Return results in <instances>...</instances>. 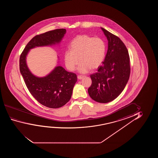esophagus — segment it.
Instances as JSON below:
<instances>
[{
	"label": "esophagus",
	"mask_w": 158,
	"mask_h": 158,
	"mask_svg": "<svg viewBox=\"0 0 158 158\" xmlns=\"http://www.w3.org/2000/svg\"><path fill=\"white\" fill-rule=\"evenodd\" d=\"M84 77V76H81V75H79L78 76V79H82V78Z\"/></svg>",
	"instance_id": "obj_1"
}]
</instances>
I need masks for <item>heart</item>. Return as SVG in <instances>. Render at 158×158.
I'll list each match as a JSON object with an SVG mask.
<instances>
[{"instance_id": "heart-1", "label": "heart", "mask_w": 158, "mask_h": 158, "mask_svg": "<svg viewBox=\"0 0 158 158\" xmlns=\"http://www.w3.org/2000/svg\"><path fill=\"white\" fill-rule=\"evenodd\" d=\"M71 50L64 52V61L67 69L73 71L80 60L78 71L87 73L95 69L102 65L106 54V44L99 37L80 35L76 37L70 44ZM80 59H79L78 58Z\"/></svg>"}]
</instances>
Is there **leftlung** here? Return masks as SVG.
Wrapping results in <instances>:
<instances>
[{
  "label": "left lung",
  "mask_w": 158,
  "mask_h": 158,
  "mask_svg": "<svg viewBox=\"0 0 158 158\" xmlns=\"http://www.w3.org/2000/svg\"><path fill=\"white\" fill-rule=\"evenodd\" d=\"M108 40V50L103 65L90 75V97L100 103L112 102L125 89L130 78V56L125 45L115 35L102 28Z\"/></svg>",
  "instance_id": "8db88e82"
}]
</instances>
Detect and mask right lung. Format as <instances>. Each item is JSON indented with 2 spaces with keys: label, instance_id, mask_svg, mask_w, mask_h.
<instances>
[{
  "label": "right lung",
  "instance_id": "add662e5",
  "mask_svg": "<svg viewBox=\"0 0 158 158\" xmlns=\"http://www.w3.org/2000/svg\"><path fill=\"white\" fill-rule=\"evenodd\" d=\"M65 33V29L59 28L35 35L26 45L20 56V71L28 91L40 104L49 108H59L69 101L77 81V75L59 66L45 77H37L27 66L26 56L33 48L59 43Z\"/></svg>",
  "mask_w": 158,
  "mask_h": 158
}]
</instances>
